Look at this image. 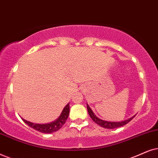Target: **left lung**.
Masks as SVG:
<instances>
[{
  "instance_id": "8db88e82",
  "label": "left lung",
  "mask_w": 158,
  "mask_h": 158,
  "mask_svg": "<svg viewBox=\"0 0 158 158\" xmlns=\"http://www.w3.org/2000/svg\"><path fill=\"white\" fill-rule=\"evenodd\" d=\"M87 111H88L89 115L90 116L91 119L95 122V123L98 124L99 126L104 127V128H107V129H114V128H117V127H119L123 126V125H126L129 123L130 121L132 120V119L135 117V115L133 117H131V118L126 119V120H124L122 122H109V121H105L103 120V119H101L98 117H97L95 115V114L93 113V111H92V109L89 108V105L87 104Z\"/></svg>"
}]
</instances>
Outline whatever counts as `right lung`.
I'll return each mask as SVG.
<instances>
[{
  "instance_id": "add662e5",
  "label": "right lung",
  "mask_w": 158,
  "mask_h": 158,
  "mask_svg": "<svg viewBox=\"0 0 158 158\" xmlns=\"http://www.w3.org/2000/svg\"><path fill=\"white\" fill-rule=\"evenodd\" d=\"M69 103H68V104L64 107V109H63V111H62L61 114L60 115L58 118L54 122H52L50 123L35 124L25 120V119H23V120L24 121V123H25L28 126L32 127V128L36 130V131H39V132L44 133H52L57 131L63 126V125H64L65 122H66L68 117H69Z\"/></svg>"
}]
</instances>
